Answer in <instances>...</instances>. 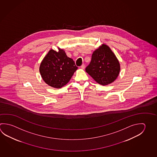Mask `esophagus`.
I'll return each instance as SVG.
<instances>
[{
	"mask_svg": "<svg viewBox=\"0 0 157 157\" xmlns=\"http://www.w3.org/2000/svg\"><path fill=\"white\" fill-rule=\"evenodd\" d=\"M80 68L82 69H84V68H85V65L83 64H82V65L80 66Z\"/></svg>",
	"mask_w": 157,
	"mask_h": 157,
	"instance_id": "34e87169",
	"label": "esophagus"
}]
</instances>
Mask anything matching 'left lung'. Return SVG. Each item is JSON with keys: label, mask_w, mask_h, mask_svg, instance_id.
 <instances>
[{"label": "left lung", "mask_w": 157, "mask_h": 157, "mask_svg": "<svg viewBox=\"0 0 157 157\" xmlns=\"http://www.w3.org/2000/svg\"><path fill=\"white\" fill-rule=\"evenodd\" d=\"M85 71L99 84L106 85L115 80L120 71V64L115 55L105 44L95 50Z\"/></svg>", "instance_id": "1"}]
</instances>
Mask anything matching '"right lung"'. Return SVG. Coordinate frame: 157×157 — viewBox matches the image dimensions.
Here are the masks:
<instances>
[{
    "instance_id": "obj_1",
    "label": "right lung",
    "mask_w": 157,
    "mask_h": 157,
    "mask_svg": "<svg viewBox=\"0 0 157 157\" xmlns=\"http://www.w3.org/2000/svg\"><path fill=\"white\" fill-rule=\"evenodd\" d=\"M51 49L40 64L39 71L42 79L53 88H61L66 85L78 69L75 62L63 49Z\"/></svg>"
}]
</instances>
